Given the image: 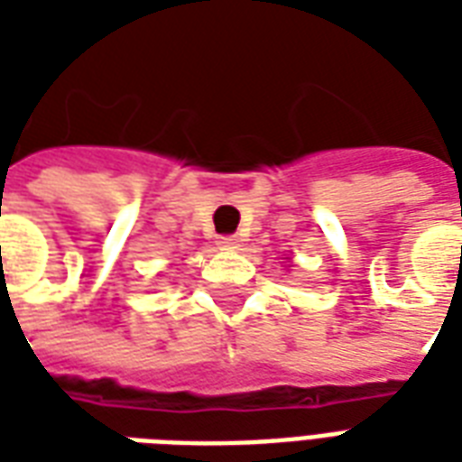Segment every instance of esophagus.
Returning <instances> with one entry per match:
<instances>
[{
  "label": "esophagus",
  "instance_id": "obj_1",
  "mask_svg": "<svg viewBox=\"0 0 462 462\" xmlns=\"http://www.w3.org/2000/svg\"><path fill=\"white\" fill-rule=\"evenodd\" d=\"M217 245H220L222 250H237V247H240V237H235V235H222V237H217Z\"/></svg>",
  "mask_w": 462,
  "mask_h": 462
}]
</instances>
